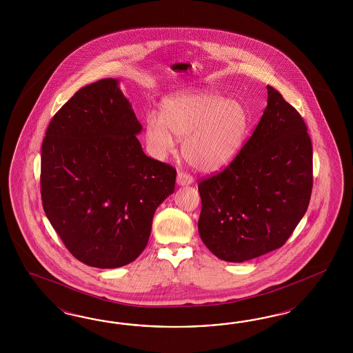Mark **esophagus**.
I'll use <instances>...</instances> for the list:
<instances>
[{"label":"esophagus","mask_w":353,"mask_h":353,"mask_svg":"<svg viewBox=\"0 0 353 353\" xmlns=\"http://www.w3.org/2000/svg\"><path fill=\"white\" fill-rule=\"evenodd\" d=\"M192 177L190 174H188V173H185V172H179L177 173V183L180 185V186H185V185H190L192 183Z\"/></svg>","instance_id":"obj_1"}]
</instances>
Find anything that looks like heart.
<instances>
[{
    "label": "heart",
    "mask_w": 353,
    "mask_h": 353,
    "mask_svg": "<svg viewBox=\"0 0 353 353\" xmlns=\"http://www.w3.org/2000/svg\"><path fill=\"white\" fill-rule=\"evenodd\" d=\"M248 128L250 117L241 102L202 90L163 102L159 118H148L145 134L157 158L174 150L176 137L182 139V155L192 168L216 172L234 161Z\"/></svg>",
    "instance_id": "obj_1"
}]
</instances>
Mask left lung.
<instances>
[{
	"label": "left lung",
	"instance_id": "8db88e82",
	"mask_svg": "<svg viewBox=\"0 0 353 353\" xmlns=\"http://www.w3.org/2000/svg\"><path fill=\"white\" fill-rule=\"evenodd\" d=\"M252 136L224 171L199 182V235L225 261L283 246L310 204L312 142L299 112L274 88Z\"/></svg>",
	"mask_w": 353,
	"mask_h": 353
}]
</instances>
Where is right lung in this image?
Segmentation results:
<instances>
[{"label":"right lung","instance_id":"obj_1","mask_svg":"<svg viewBox=\"0 0 353 353\" xmlns=\"http://www.w3.org/2000/svg\"><path fill=\"white\" fill-rule=\"evenodd\" d=\"M141 130L117 79L77 90L46 129L43 211L67 250L89 267L136 260L157 208L174 192L176 170L143 152Z\"/></svg>","mask_w":353,"mask_h":353}]
</instances>
